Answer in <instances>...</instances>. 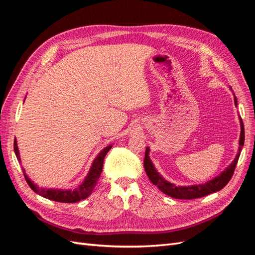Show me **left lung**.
Masks as SVG:
<instances>
[{
	"instance_id": "left-lung-1",
	"label": "left lung",
	"mask_w": 255,
	"mask_h": 255,
	"mask_svg": "<svg viewBox=\"0 0 255 255\" xmlns=\"http://www.w3.org/2000/svg\"><path fill=\"white\" fill-rule=\"evenodd\" d=\"M234 102H235V105H237V99H236L235 95H234ZM239 121H241V137H239V146H238L237 155L232 163H231L219 175L214 177L213 180L207 181L206 183L200 184V185L176 186V185L165 180L164 177L159 174V172H157V170L155 169V167H154L152 160L150 159V156H149V153H150L149 146H146V149H145L144 160H143V166H144V170L146 172V175L149 176L150 181L154 185H156L160 191H163L164 194H166L167 196L174 198V199L191 200V199L207 196V195L213 194V192H216V191H219L220 189H222L226 186V185L229 183V181L231 180V177H232L234 170H235V167L237 165L239 155H241V152H242V149L244 146L245 129H244V123H243V120L241 117H239Z\"/></svg>"
}]
</instances>
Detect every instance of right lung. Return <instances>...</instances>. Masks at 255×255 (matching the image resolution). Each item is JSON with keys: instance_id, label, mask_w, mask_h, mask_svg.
<instances>
[{"instance_id": "add662e5", "label": "right lung", "mask_w": 255, "mask_h": 255, "mask_svg": "<svg viewBox=\"0 0 255 255\" xmlns=\"http://www.w3.org/2000/svg\"><path fill=\"white\" fill-rule=\"evenodd\" d=\"M112 146H113V144L105 146V148L98 154L97 157L94 159V161H92V165L90 167V170H89L88 174L75 189H54V188L39 187L29 179L27 174L25 173L24 169H23V173H24V177L28 184V186L39 196H41L45 199L52 200V201H57V202H63V203L79 202V201H81V200L86 199L87 197H89L91 195V192H92V190H94L100 175H101L102 169H103L104 157L107 154V152L111 150ZM13 149H14V153H16V156H17L18 160L21 161V158L19 155L17 139H14Z\"/></svg>"}]
</instances>
